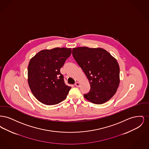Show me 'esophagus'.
<instances>
[{"label":"esophagus","mask_w":149,"mask_h":149,"mask_svg":"<svg viewBox=\"0 0 149 149\" xmlns=\"http://www.w3.org/2000/svg\"><path fill=\"white\" fill-rule=\"evenodd\" d=\"M75 85L77 87H79V86H80V83H79V82H77V83H75Z\"/></svg>","instance_id":"obj_1"}]
</instances>
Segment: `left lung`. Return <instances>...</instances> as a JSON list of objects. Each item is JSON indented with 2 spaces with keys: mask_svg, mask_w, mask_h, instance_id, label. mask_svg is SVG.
<instances>
[{
  "mask_svg": "<svg viewBox=\"0 0 149 149\" xmlns=\"http://www.w3.org/2000/svg\"><path fill=\"white\" fill-rule=\"evenodd\" d=\"M72 56L85 73L91 85L85 99L101 104L111 99L120 84V67L116 59L102 48L79 47Z\"/></svg>",
  "mask_w": 149,
  "mask_h": 149,
  "instance_id": "obj_1",
  "label": "left lung"
}]
</instances>
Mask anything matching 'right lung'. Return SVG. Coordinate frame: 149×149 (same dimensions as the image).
Masks as SVG:
<instances>
[{
	"label": "right lung",
	"instance_id": "add662e5",
	"mask_svg": "<svg viewBox=\"0 0 149 149\" xmlns=\"http://www.w3.org/2000/svg\"><path fill=\"white\" fill-rule=\"evenodd\" d=\"M71 49L56 47L38 52L29 62L28 83L36 98L46 105L56 104L66 99L71 87L66 85L60 73Z\"/></svg>",
	"mask_w": 149,
	"mask_h": 149
}]
</instances>
